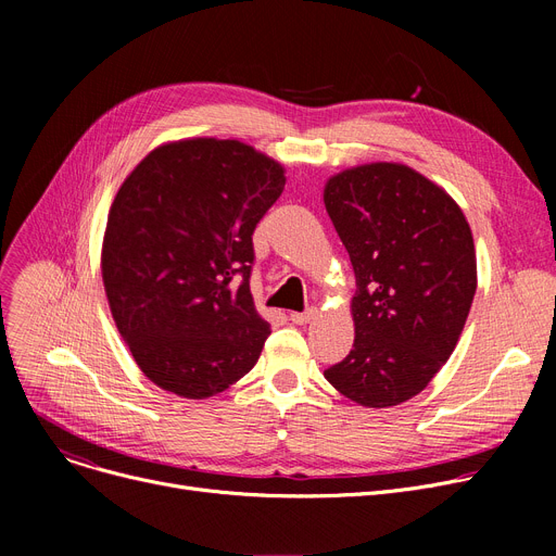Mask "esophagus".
<instances>
[{"label": "esophagus", "mask_w": 556, "mask_h": 556, "mask_svg": "<svg viewBox=\"0 0 556 556\" xmlns=\"http://www.w3.org/2000/svg\"><path fill=\"white\" fill-rule=\"evenodd\" d=\"M317 315V308L315 306H311V308H306V311H302V313H290V319H293L295 325H306V323H311V319Z\"/></svg>", "instance_id": "34e87169"}]
</instances>
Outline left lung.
<instances>
[{
  "label": "left lung",
  "instance_id": "obj_1",
  "mask_svg": "<svg viewBox=\"0 0 556 556\" xmlns=\"http://www.w3.org/2000/svg\"><path fill=\"white\" fill-rule=\"evenodd\" d=\"M325 204L356 275L354 349L325 378L365 407L399 405L442 369L469 317L471 227L444 189L390 162L338 173Z\"/></svg>",
  "mask_w": 556,
  "mask_h": 556
}]
</instances>
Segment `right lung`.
I'll return each instance as SVG.
<instances>
[{
    "label": "right lung",
    "mask_w": 556,
    "mask_h": 556,
    "mask_svg": "<svg viewBox=\"0 0 556 556\" xmlns=\"http://www.w3.org/2000/svg\"><path fill=\"white\" fill-rule=\"evenodd\" d=\"M283 168L237 139H185L146 155L103 239L110 311L155 386L207 399L258 361L270 325L252 302V233Z\"/></svg>",
    "instance_id": "obj_1"
}]
</instances>
